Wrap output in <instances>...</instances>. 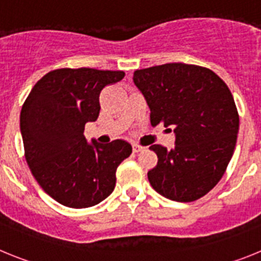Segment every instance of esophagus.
Returning <instances> with one entry per match:
<instances>
[{"instance_id": "1", "label": "esophagus", "mask_w": 261, "mask_h": 261, "mask_svg": "<svg viewBox=\"0 0 261 261\" xmlns=\"http://www.w3.org/2000/svg\"><path fill=\"white\" fill-rule=\"evenodd\" d=\"M145 147L141 146V145H138V144H133V151L135 153H138V151H142L144 150Z\"/></svg>"}]
</instances>
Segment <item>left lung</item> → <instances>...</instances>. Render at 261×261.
<instances>
[{
    "label": "left lung",
    "instance_id": "1",
    "mask_svg": "<svg viewBox=\"0 0 261 261\" xmlns=\"http://www.w3.org/2000/svg\"><path fill=\"white\" fill-rule=\"evenodd\" d=\"M133 81L150 108V123L172 126L175 147L149 149L158 156L147 172L166 199L199 200L216 187L234 153L239 115L227 85L213 70L181 62L136 70Z\"/></svg>",
    "mask_w": 261,
    "mask_h": 261
}]
</instances>
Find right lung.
I'll return each mask as SVG.
<instances>
[{
    "label": "right lung",
    "instance_id": "obj_1",
    "mask_svg": "<svg viewBox=\"0 0 261 261\" xmlns=\"http://www.w3.org/2000/svg\"><path fill=\"white\" fill-rule=\"evenodd\" d=\"M121 70L62 68L38 81L20 111L24 156L39 186L69 208H90L112 193L116 168L132 153L123 140L87 144L85 124L99 116L100 91Z\"/></svg>",
    "mask_w": 261,
    "mask_h": 261
}]
</instances>
